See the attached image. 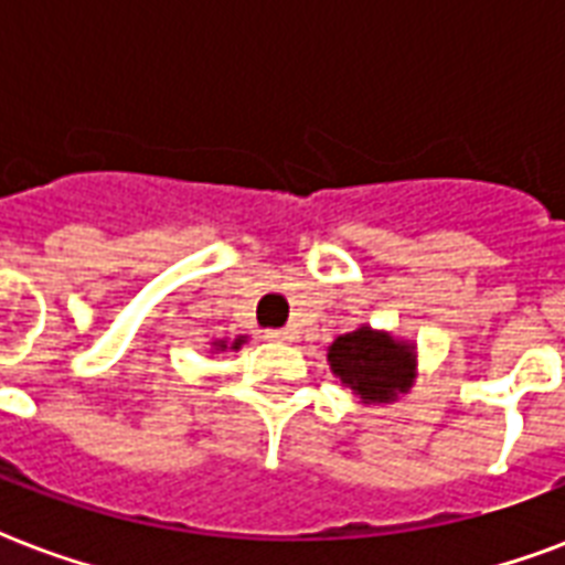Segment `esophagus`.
Here are the masks:
<instances>
[{"label": "esophagus", "instance_id": "34e87169", "mask_svg": "<svg viewBox=\"0 0 565 565\" xmlns=\"http://www.w3.org/2000/svg\"><path fill=\"white\" fill-rule=\"evenodd\" d=\"M264 338H269V340H278V343H284V340H290L292 334L287 329H266V334Z\"/></svg>", "mask_w": 565, "mask_h": 565}]
</instances>
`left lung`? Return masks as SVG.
Listing matches in <instances>:
<instances>
[{"mask_svg": "<svg viewBox=\"0 0 565 565\" xmlns=\"http://www.w3.org/2000/svg\"><path fill=\"white\" fill-rule=\"evenodd\" d=\"M329 364L364 403H387L412 387V347L361 326L329 347Z\"/></svg>", "mask_w": 565, "mask_h": 565, "instance_id": "8db88e82", "label": "left lung"}]
</instances>
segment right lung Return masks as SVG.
Listing matches in <instances>:
<instances>
[{
  "label": "right lung",
  "mask_w": 565,
  "mask_h": 565,
  "mask_svg": "<svg viewBox=\"0 0 565 565\" xmlns=\"http://www.w3.org/2000/svg\"><path fill=\"white\" fill-rule=\"evenodd\" d=\"M239 343H243V338H236V340H234V343H231V350H239ZM218 347H222V350H225L227 343H218Z\"/></svg>",
  "instance_id": "1"
}]
</instances>
